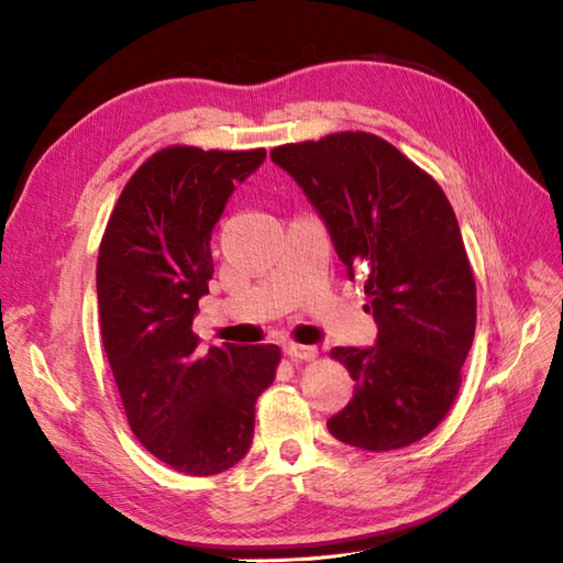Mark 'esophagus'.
I'll return each instance as SVG.
<instances>
[{
    "label": "esophagus",
    "mask_w": 563,
    "mask_h": 563,
    "mask_svg": "<svg viewBox=\"0 0 563 563\" xmlns=\"http://www.w3.org/2000/svg\"><path fill=\"white\" fill-rule=\"evenodd\" d=\"M285 355L290 357V360H295V362H311V360H317L319 350H317V347H311V345L287 343V345H285Z\"/></svg>",
    "instance_id": "34e87169"
}]
</instances>
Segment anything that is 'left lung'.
<instances>
[{"instance_id": "8db88e82", "label": "left lung", "mask_w": 563, "mask_h": 563, "mask_svg": "<svg viewBox=\"0 0 563 563\" xmlns=\"http://www.w3.org/2000/svg\"><path fill=\"white\" fill-rule=\"evenodd\" d=\"M271 161L317 208L350 280L364 278L378 325L372 347L331 350L355 396L325 424L364 451L410 446L451 410L475 338V278L446 194L367 132L287 143Z\"/></svg>"}]
</instances>
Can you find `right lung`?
Returning <instances> with one entry per match:
<instances>
[{"mask_svg": "<svg viewBox=\"0 0 563 563\" xmlns=\"http://www.w3.org/2000/svg\"><path fill=\"white\" fill-rule=\"evenodd\" d=\"M264 148L169 146L143 163L117 201L98 254L104 355L129 427L177 473L208 477L240 463L278 345L199 350L191 323L213 276L211 232Z\"/></svg>", "mask_w": 563, "mask_h": 563, "instance_id": "add662e5", "label": "right lung"}]
</instances>
